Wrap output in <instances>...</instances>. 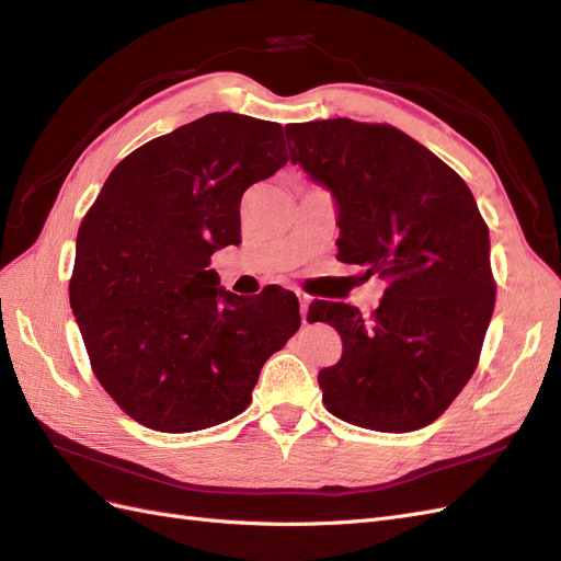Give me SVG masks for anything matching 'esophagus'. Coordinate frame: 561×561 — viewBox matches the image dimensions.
<instances>
[{"label": "esophagus", "instance_id": "esophagus-1", "mask_svg": "<svg viewBox=\"0 0 561 561\" xmlns=\"http://www.w3.org/2000/svg\"><path fill=\"white\" fill-rule=\"evenodd\" d=\"M299 297V313H301V320L307 322V313H309V304H311V297L307 293H297Z\"/></svg>", "mask_w": 561, "mask_h": 561}]
</instances>
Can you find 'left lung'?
<instances>
[{"label": "left lung", "instance_id": "obj_1", "mask_svg": "<svg viewBox=\"0 0 561 561\" xmlns=\"http://www.w3.org/2000/svg\"><path fill=\"white\" fill-rule=\"evenodd\" d=\"M290 159L336 201L339 260L386 280L363 318L316 301L309 322L342 334V360L318 371L328 412L353 426L410 433L461 393L496 304L489 229L468 184L388 124L353 118L285 126Z\"/></svg>", "mask_w": 561, "mask_h": 561}]
</instances>
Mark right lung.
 I'll list each match as a JSON object with an SVG mask.
<instances>
[{"label":"right lung","mask_w":561,"mask_h":561,"mask_svg":"<svg viewBox=\"0 0 561 561\" xmlns=\"http://www.w3.org/2000/svg\"><path fill=\"white\" fill-rule=\"evenodd\" d=\"M287 163L283 126L215 112L138 147L77 233L70 304L112 400L142 426L192 433L239 416L299 325L283 287L227 293L210 254L241 241V196Z\"/></svg>","instance_id":"right-lung-1"}]
</instances>
